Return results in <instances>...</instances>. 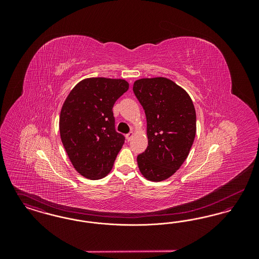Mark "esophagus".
Instances as JSON below:
<instances>
[{"mask_svg":"<svg viewBox=\"0 0 259 259\" xmlns=\"http://www.w3.org/2000/svg\"><path fill=\"white\" fill-rule=\"evenodd\" d=\"M133 137H134V133H133V132H130L129 134H127V135H126V138H127V141H131Z\"/></svg>","mask_w":259,"mask_h":259,"instance_id":"1","label":"esophagus"}]
</instances>
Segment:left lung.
Returning a JSON list of instances; mask_svg holds the SVG:
<instances>
[{"mask_svg":"<svg viewBox=\"0 0 259 259\" xmlns=\"http://www.w3.org/2000/svg\"><path fill=\"white\" fill-rule=\"evenodd\" d=\"M133 91L147 117L148 146L137 157L139 170L148 181H165L180 169L194 142V105L184 88L162 76L136 80Z\"/></svg>","mask_w":259,"mask_h":259,"instance_id":"1","label":"left lung"}]
</instances>
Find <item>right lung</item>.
Masks as SVG:
<instances>
[{"label": "right lung", "mask_w": 259, "mask_h": 259, "mask_svg": "<svg viewBox=\"0 0 259 259\" xmlns=\"http://www.w3.org/2000/svg\"><path fill=\"white\" fill-rule=\"evenodd\" d=\"M128 88L125 79L89 77L71 90L62 106V144L76 172L87 179L106 177L123 146L112 107Z\"/></svg>", "instance_id": "add662e5"}]
</instances>
